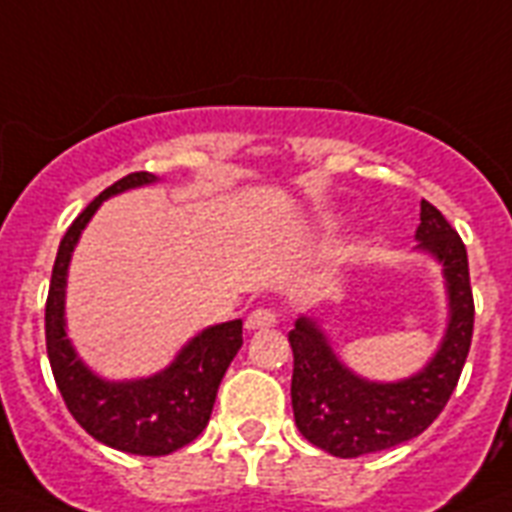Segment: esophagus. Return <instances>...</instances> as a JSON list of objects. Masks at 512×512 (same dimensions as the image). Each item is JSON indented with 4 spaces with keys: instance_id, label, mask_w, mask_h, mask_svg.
<instances>
[{
    "instance_id": "obj_1",
    "label": "esophagus",
    "mask_w": 512,
    "mask_h": 512,
    "mask_svg": "<svg viewBox=\"0 0 512 512\" xmlns=\"http://www.w3.org/2000/svg\"><path fill=\"white\" fill-rule=\"evenodd\" d=\"M271 327H276V311H271V308H255V311L247 316L249 332H257V329H271Z\"/></svg>"
}]
</instances>
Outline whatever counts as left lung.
I'll use <instances>...</instances> for the list:
<instances>
[{"mask_svg": "<svg viewBox=\"0 0 512 512\" xmlns=\"http://www.w3.org/2000/svg\"><path fill=\"white\" fill-rule=\"evenodd\" d=\"M414 236L420 241L417 249L436 257L444 268L449 297L444 340L420 372L396 382L364 380L337 358L316 319L300 316L289 332L297 430L332 457L350 460L412 441L444 412L460 380L476 319L468 252L460 233L425 199Z\"/></svg>", "mask_w": 512, "mask_h": 512, "instance_id": "1", "label": "left lung"}]
</instances>
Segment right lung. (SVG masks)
<instances>
[{
  "label": "right lung",
  "instance_id": "right-lung-1",
  "mask_svg": "<svg viewBox=\"0 0 512 512\" xmlns=\"http://www.w3.org/2000/svg\"><path fill=\"white\" fill-rule=\"evenodd\" d=\"M156 183L151 172H132L116 180L68 225L52 265L50 295L44 308L47 356L58 390L74 420L95 441L127 454L162 457L191 444L207 428L225 369L241 348V319L215 324L188 340L170 366L140 380H103L76 356L66 335V276L79 236L116 193Z\"/></svg>",
  "mask_w": 512,
  "mask_h": 512
}]
</instances>
